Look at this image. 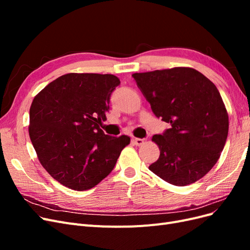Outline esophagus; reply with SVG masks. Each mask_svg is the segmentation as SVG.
<instances>
[{"label": "esophagus", "instance_id": "obj_1", "mask_svg": "<svg viewBox=\"0 0 250 250\" xmlns=\"http://www.w3.org/2000/svg\"><path fill=\"white\" fill-rule=\"evenodd\" d=\"M144 142H145V140H144V139H138V138L132 139V143L134 144V145H137V146L143 145Z\"/></svg>", "mask_w": 250, "mask_h": 250}]
</instances>
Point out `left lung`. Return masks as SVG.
Returning a JSON list of instances; mask_svg holds the SVG:
<instances>
[{
  "label": "left lung",
  "mask_w": 250,
  "mask_h": 250,
  "mask_svg": "<svg viewBox=\"0 0 250 250\" xmlns=\"http://www.w3.org/2000/svg\"><path fill=\"white\" fill-rule=\"evenodd\" d=\"M132 77L157 118L171 128L154 134L158 160L149 170L184 187L214 167L229 134V115L216 85L192 67L134 73Z\"/></svg>",
  "instance_id": "1"
}]
</instances>
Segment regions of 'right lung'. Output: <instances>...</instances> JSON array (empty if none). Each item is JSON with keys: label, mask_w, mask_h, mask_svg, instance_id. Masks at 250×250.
<instances>
[{"label": "right lung", "mask_w": 250, "mask_h": 250, "mask_svg": "<svg viewBox=\"0 0 250 250\" xmlns=\"http://www.w3.org/2000/svg\"><path fill=\"white\" fill-rule=\"evenodd\" d=\"M120 80L110 74L70 73L42 89L30 107L29 135L42 167L75 191L106 177L130 138L100 128Z\"/></svg>", "instance_id": "add662e5"}]
</instances>
